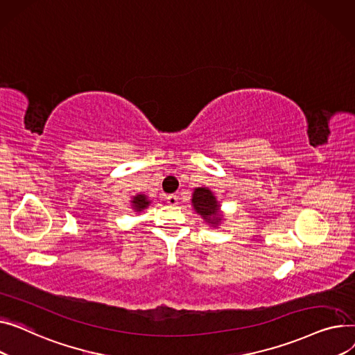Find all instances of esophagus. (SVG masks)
<instances>
[{
  "mask_svg": "<svg viewBox=\"0 0 355 355\" xmlns=\"http://www.w3.org/2000/svg\"><path fill=\"white\" fill-rule=\"evenodd\" d=\"M166 202L175 206V205H178V196L176 195H168V196H166Z\"/></svg>",
  "mask_w": 355,
  "mask_h": 355,
  "instance_id": "34e87169",
  "label": "esophagus"
}]
</instances>
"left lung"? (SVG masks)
<instances>
[{"label":"left lung","instance_id":"obj_1","mask_svg":"<svg viewBox=\"0 0 355 355\" xmlns=\"http://www.w3.org/2000/svg\"><path fill=\"white\" fill-rule=\"evenodd\" d=\"M192 203L196 212L209 223H218L220 220L218 215L219 205L209 189H206V187H198V189H195Z\"/></svg>","mask_w":355,"mask_h":355}]
</instances>
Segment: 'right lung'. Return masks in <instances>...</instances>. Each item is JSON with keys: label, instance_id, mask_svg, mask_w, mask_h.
I'll return each instance as SVG.
<instances>
[{"label": "right lung", "instance_id": "1", "mask_svg": "<svg viewBox=\"0 0 355 355\" xmlns=\"http://www.w3.org/2000/svg\"><path fill=\"white\" fill-rule=\"evenodd\" d=\"M148 205H149L148 198H146L144 195H137V196H135V199H133V209H135V211L140 212L141 209H146V206H148Z\"/></svg>", "mask_w": 355, "mask_h": 355}]
</instances>
